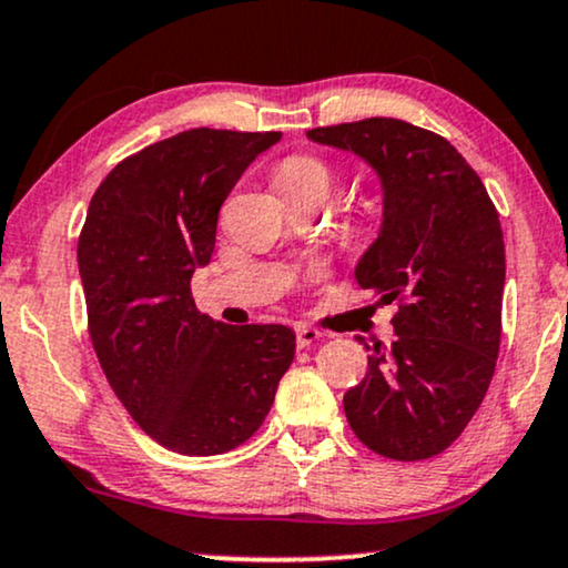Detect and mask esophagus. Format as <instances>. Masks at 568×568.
<instances>
[{"label": "esophagus", "mask_w": 568, "mask_h": 568, "mask_svg": "<svg viewBox=\"0 0 568 568\" xmlns=\"http://www.w3.org/2000/svg\"><path fill=\"white\" fill-rule=\"evenodd\" d=\"M323 338V333L317 331V327H310V325H298L296 327V344L298 349H306V346H312L314 341Z\"/></svg>", "instance_id": "1"}]
</instances>
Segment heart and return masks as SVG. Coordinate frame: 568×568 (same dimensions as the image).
<instances>
[{
  "instance_id": "1",
  "label": "heart",
  "mask_w": 568,
  "mask_h": 568,
  "mask_svg": "<svg viewBox=\"0 0 568 568\" xmlns=\"http://www.w3.org/2000/svg\"><path fill=\"white\" fill-rule=\"evenodd\" d=\"M277 187L283 193H298V190H314L327 195L333 187V169L323 159L314 155H291L280 163Z\"/></svg>"
}]
</instances>
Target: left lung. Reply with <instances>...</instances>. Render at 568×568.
I'll use <instances>...</instances> for the list:
<instances>
[{"mask_svg": "<svg viewBox=\"0 0 568 568\" xmlns=\"http://www.w3.org/2000/svg\"><path fill=\"white\" fill-rule=\"evenodd\" d=\"M378 174L384 222L354 270L399 304L396 338L365 344L367 375L344 394L357 439L392 460L444 453L487 394L503 331L505 243L479 174L439 134L399 119L306 132ZM362 341V338H359Z\"/></svg>", "mask_w": 568, "mask_h": 568, "instance_id": "left-lung-1", "label": "left lung"}]
</instances>
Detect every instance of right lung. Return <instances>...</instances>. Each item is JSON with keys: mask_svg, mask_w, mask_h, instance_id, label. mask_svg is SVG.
Here are the masks:
<instances>
[{"mask_svg": "<svg viewBox=\"0 0 568 568\" xmlns=\"http://www.w3.org/2000/svg\"><path fill=\"white\" fill-rule=\"evenodd\" d=\"M280 132L190 129L102 180L79 235L89 338L136 426L180 455H219L256 434L296 354L285 325L197 312L224 197Z\"/></svg>", "mask_w": 568, "mask_h": 568, "instance_id": "right-lung-1", "label": "right lung"}]
</instances>
